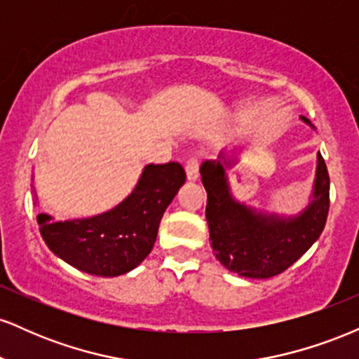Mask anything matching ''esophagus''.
I'll list each match as a JSON object with an SVG mask.
<instances>
[{
  "mask_svg": "<svg viewBox=\"0 0 359 359\" xmlns=\"http://www.w3.org/2000/svg\"><path fill=\"white\" fill-rule=\"evenodd\" d=\"M199 168H201V160L199 156H191L185 163V172H187L189 180H197L199 177Z\"/></svg>",
  "mask_w": 359,
  "mask_h": 359,
  "instance_id": "34e87169",
  "label": "esophagus"
}]
</instances>
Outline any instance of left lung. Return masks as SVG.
Masks as SVG:
<instances>
[{
    "label": "left lung",
    "mask_w": 359,
    "mask_h": 359,
    "mask_svg": "<svg viewBox=\"0 0 359 359\" xmlns=\"http://www.w3.org/2000/svg\"><path fill=\"white\" fill-rule=\"evenodd\" d=\"M306 119V118H304ZM201 177L208 192L205 217L212 250L222 265L248 278H270L294 265L323 233L329 212V172L317 155L314 203L294 219L251 212L234 203L219 162H204Z\"/></svg>",
    "instance_id": "8db88e82"
}]
</instances>
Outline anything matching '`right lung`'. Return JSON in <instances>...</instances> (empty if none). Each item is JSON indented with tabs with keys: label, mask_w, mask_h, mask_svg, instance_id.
<instances>
[{
	"label": "right lung",
	"mask_w": 359,
	"mask_h": 359,
	"mask_svg": "<svg viewBox=\"0 0 359 359\" xmlns=\"http://www.w3.org/2000/svg\"><path fill=\"white\" fill-rule=\"evenodd\" d=\"M185 182L180 163L147 165L140 182L113 211L53 222L39 214L43 241L74 269L97 277H118L138 266L154 248L163 212Z\"/></svg>",
	"instance_id": "add662e5"
}]
</instances>
